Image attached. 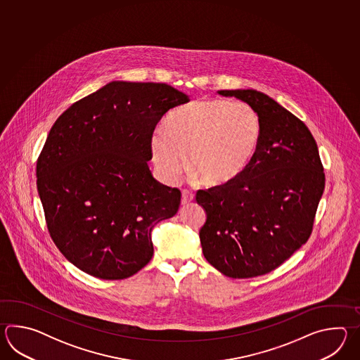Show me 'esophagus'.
I'll use <instances>...</instances> for the list:
<instances>
[{"label": "esophagus", "instance_id": "esophagus-1", "mask_svg": "<svg viewBox=\"0 0 360 360\" xmlns=\"http://www.w3.org/2000/svg\"><path fill=\"white\" fill-rule=\"evenodd\" d=\"M193 199H194V195H193V193H191V191H183V195H181V205H183V206L188 205V203H191Z\"/></svg>", "mask_w": 360, "mask_h": 360}]
</instances>
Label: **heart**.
Listing matches in <instances>:
<instances>
[{
    "mask_svg": "<svg viewBox=\"0 0 360 360\" xmlns=\"http://www.w3.org/2000/svg\"><path fill=\"white\" fill-rule=\"evenodd\" d=\"M262 122L255 108L228 100H194L169 115L150 136L154 165L169 183L188 169L205 185L230 183L252 163Z\"/></svg>",
    "mask_w": 360,
    "mask_h": 360,
    "instance_id": "1",
    "label": "heart"
}]
</instances>
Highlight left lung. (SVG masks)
<instances>
[{
  "mask_svg": "<svg viewBox=\"0 0 360 360\" xmlns=\"http://www.w3.org/2000/svg\"><path fill=\"white\" fill-rule=\"evenodd\" d=\"M255 108L260 148L230 183L197 191L207 219L199 230L206 260L224 276L252 278L282 265L313 230L326 176L305 123L264 92L220 90Z\"/></svg>",
  "mask_w": 360,
  "mask_h": 360,
  "instance_id": "8db88e82",
  "label": "left lung"
}]
</instances>
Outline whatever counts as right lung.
<instances>
[{"instance_id": "1", "label": "right lung", "mask_w": 360, "mask_h": 360, "mask_svg": "<svg viewBox=\"0 0 360 360\" xmlns=\"http://www.w3.org/2000/svg\"><path fill=\"white\" fill-rule=\"evenodd\" d=\"M189 96L172 86L113 81L55 121L37 161L47 229L84 273L117 281L153 256L154 225L176 214L181 193L154 179L150 136Z\"/></svg>"}]
</instances>
